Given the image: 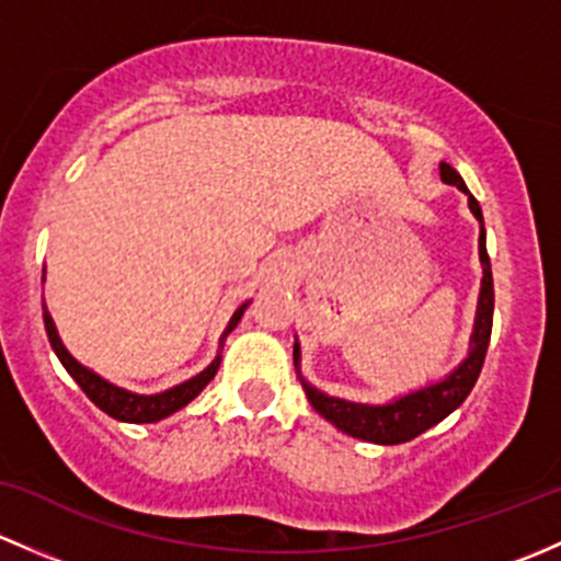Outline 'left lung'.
I'll return each instance as SVG.
<instances>
[{
  "instance_id": "obj_1",
  "label": "left lung",
  "mask_w": 561,
  "mask_h": 561,
  "mask_svg": "<svg viewBox=\"0 0 561 561\" xmlns=\"http://www.w3.org/2000/svg\"><path fill=\"white\" fill-rule=\"evenodd\" d=\"M440 178L448 186L461 188L467 192L465 181H461L459 172L451 164L440 161ZM470 202V210L478 221L483 224L481 205H478L476 196H467ZM478 256H481L483 267V280H481V297H478V313H476V327H472L470 337V351H467L465 362L454 369L451 375H446L437 383L424 386L419 391H410L405 397H397V400L386 402V405H362V402H348L340 400V397H329L323 391L310 386L308 380L299 375V343H294V367H297L299 380H302V389L308 394L310 405H313L327 421H332L340 432L351 437H359V440L378 443V446H400V443L413 440L421 432H426L430 426L440 424L446 415H451L461 402L467 400V394L476 386L478 375H481L483 359H486L489 337H492V319H494V280H492V264H489L486 253V232L481 227V238H478Z\"/></svg>"
}]
</instances>
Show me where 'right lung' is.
I'll return each mask as SVG.
<instances>
[{
  "instance_id": "right-lung-1",
  "label": "right lung",
  "mask_w": 561,
  "mask_h": 561,
  "mask_svg": "<svg viewBox=\"0 0 561 561\" xmlns=\"http://www.w3.org/2000/svg\"><path fill=\"white\" fill-rule=\"evenodd\" d=\"M43 280H45V275H43ZM245 308H248V302H242L240 308L234 310V316L229 319V327L224 329V334H221V345H224V340H227V334L238 327V321L242 319V313H245ZM43 321H45V332H48V340H50V345H54L56 356H59V362L65 365L67 373L72 375L75 383L85 391V397H89L96 408L105 410V413L113 415V419L126 421V424H153V421H161V419H167V415L175 413V410L186 408L188 402H192L194 397L199 394V391L205 389L213 378H216L218 365H221V354H218L216 359L202 369L199 375H194V378L172 386V389L159 391V394H135V391H126V389H121V386L110 383V380L102 378V375H96L94 369L83 367L72 354H69V351L65 348V343H61L59 332H56V323H54V319H50L48 308H45V299H43Z\"/></svg>"
}]
</instances>
